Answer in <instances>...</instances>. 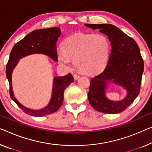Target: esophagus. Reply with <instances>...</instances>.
Masks as SVG:
<instances>
[{
    "mask_svg": "<svg viewBox=\"0 0 152 152\" xmlns=\"http://www.w3.org/2000/svg\"><path fill=\"white\" fill-rule=\"evenodd\" d=\"M80 76H79L78 75V74H74V80H78V79L79 78H80Z\"/></svg>",
    "mask_w": 152,
    "mask_h": 152,
    "instance_id": "obj_1",
    "label": "esophagus"
}]
</instances>
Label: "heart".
I'll list each match as a JSON object with an SVG mask.
<instances>
[{"label":"heart","mask_w":152,"mask_h":152,"mask_svg":"<svg viewBox=\"0 0 152 152\" xmlns=\"http://www.w3.org/2000/svg\"><path fill=\"white\" fill-rule=\"evenodd\" d=\"M110 44L101 34L76 33L62 43V50L57 51L58 61L69 67L74 59L77 69L87 74L102 71L108 62Z\"/></svg>","instance_id":"1"}]
</instances>
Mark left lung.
I'll return each mask as SVG.
<instances>
[{"instance_id": "1", "label": "left lung", "mask_w": 152, "mask_h": 152, "mask_svg": "<svg viewBox=\"0 0 152 152\" xmlns=\"http://www.w3.org/2000/svg\"><path fill=\"white\" fill-rule=\"evenodd\" d=\"M85 26L107 36L111 45V53L106 68L90 81L88 99L95 110L116 114L128 107L140 92L144 63L137 42L110 24ZM115 84L126 91V96L120 101H113L106 96L107 89Z\"/></svg>"}]
</instances>
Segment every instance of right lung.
<instances>
[{
  "label": "right lung",
  "instance_id": "obj_1",
  "mask_svg": "<svg viewBox=\"0 0 152 152\" xmlns=\"http://www.w3.org/2000/svg\"><path fill=\"white\" fill-rule=\"evenodd\" d=\"M61 33V31L58 27L33 31L15 44L11 51L6 67V76L10 83V97L24 113L31 116L42 117L56 112L62 105L65 89L73 82L74 78L71 74L64 76L54 77L52 95L48 104L40 109H32L22 104L14 96L12 87L13 71L21 58L31 54H44L57 62L56 44Z\"/></svg>",
  "mask_w": 152,
  "mask_h": 152
}]
</instances>
